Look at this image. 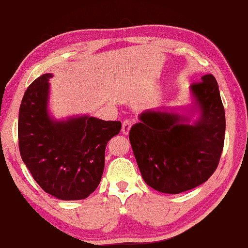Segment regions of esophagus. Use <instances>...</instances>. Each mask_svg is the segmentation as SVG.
<instances>
[{"label": "esophagus", "instance_id": "34e87169", "mask_svg": "<svg viewBox=\"0 0 248 248\" xmlns=\"http://www.w3.org/2000/svg\"><path fill=\"white\" fill-rule=\"evenodd\" d=\"M131 125H132V121L130 119H125L123 123V129H121V131H123L124 134H128Z\"/></svg>", "mask_w": 248, "mask_h": 248}]
</instances>
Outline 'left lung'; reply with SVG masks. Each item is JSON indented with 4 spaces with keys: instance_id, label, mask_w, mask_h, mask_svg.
<instances>
[{
    "instance_id": "left-lung-1",
    "label": "left lung",
    "mask_w": 248,
    "mask_h": 248,
    "mask_svg": "<svg viewBox=\"0 0 248 248\" xmlns=\"http://www.w3.org/2000/svg\"><path fill=\"white\" fill-rule=\"evenodd\" d=\"M201 110L194 124L173 112L150 110L130 129L129 139L144 182L165 194L198 187L219 165L224 145L225 112L212 74L191 85Z\"/></svg>"
}]
</instances>
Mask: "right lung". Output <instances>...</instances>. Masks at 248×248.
Listing matches in <instances>:
<instances>
[{
    "instance_id": "1",
    "label": "right lung",
    "mask_w": 248,
    "mask_h": 248,
    "mask_svg": "<svg viewBox=\"0 0 248 248\" xmlns=\"http://www.w3.org/2000/svg\"><path fill=\"white\" fill-rule=\"evenodd\" d=\"M37 78L24 94L18 116V146L32 178L47 194L81 200L98 187L108 141L120 121L78 117L53 121L47 111L49 78Z\"/></svg>"
}]
</instances>
